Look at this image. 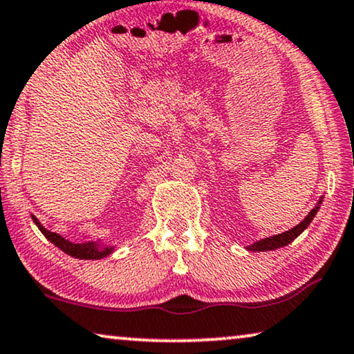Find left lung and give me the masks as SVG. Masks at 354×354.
I'll list each match as a JSON object with an SVG mask.
<instances>
[{"label": "left lung", "instance_id": "1", "mask_svg": "<svg viewBox=\"0 0 354 354\" xmlns=\"http://www.w3.org/2000/svg\"><path fill=\"white\" fill-rule=\"evenodd\" d=\"M319 203H317V205L313 208L310 213H308L306 218L300 223V225H297L295 227L288 229V231L282 232V234H277V236L266 237V239H263V241H258L257 243H252V245L248 247V250H252V252L276 250V248H279V247H283V245H287V243L293 242L298 236H300L303 231H305L308 226H310V223L313 221V218H315L317 210H319Z\"/></svg>", "mask_w": 354, "mask_h": 354}]
</instances>
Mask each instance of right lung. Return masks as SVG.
Here are the masks:
<instances>
[{
	"label": "right lung",
	"mask_w": 354,
	"mask_h": 354,
	"mask_svg": "<svg viewBox=\"0 0 354 354\" xmlns=\"http://www.w3.org/2000/svg\"><path fill=\"white\" fill-rule=\"evenodd\" d=\"M32 220L35 221V225L38 226L39 231L43 232V236L51 241L54 245L57 248H61L62 252H66L67 255L80 258V260H101V258L111 255L113 248L112 247H106V245H99V243L89 242V243H73L67 239H64L62 236H59L56 232L48 231L46 227H43L39 225V221L32 215Z\"/></svg>",
	"instance_id": "1"
}]
</instances>
